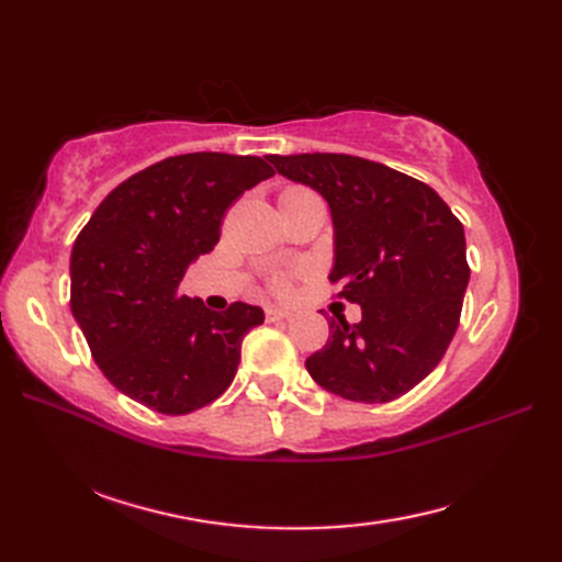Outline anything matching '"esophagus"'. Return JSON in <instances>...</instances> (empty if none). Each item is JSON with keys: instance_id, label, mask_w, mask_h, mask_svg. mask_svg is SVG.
<instances>
[{"instance_id": "esophagus-1", "label": "esophagus", "mask_w": 562, "mask_h": 562, "mask_svg": "<svg viewBox=\"0 0 562 562\" xmlns=\"http://www.w3.org/2000/svg\"><path fill=\"white\" fill-rule=\"evenodd\" d=\"M266 318L282 321V318H290V312H284V308H278V306H266Z\"/></svg>"}]
</instances>
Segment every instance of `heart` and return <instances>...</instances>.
I'll list each match as a JSON object with an SVG mask.
<instances>
[{"label": "heart", "instance_id": "1", "mask_svg": "<svg viewBox=\"0 0 562 562\" xmlns=\"http://www.w3.org/2000/svg\"><path fill=\"white\" fill-rule=\"evenodd\" d=\"M306 193H312V190L300 188V186H292V188L284 190L282 195H306ZM272 288L278 290V292H288V290H290V278H288V274H274V280H272Z\"/></svg>", "mask_w": 562, "mask_h": 562}]
</instances>
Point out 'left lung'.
<instances>
[{
    "label": "left lung",
    "instance_id": "8db88e82",
    "mask_svg": "<svg viewBox=\"0 0 562 562\" xmlns=\"http://www.w3.org/2000/svg\"><path fill=\"white\" fill-rule=\"evenodd\" d=\"M290 181L326 198L336 229L328 274L362 306L360 324L328 321L324 350L306 360L318 386L348 401L389 403L445 357L459 328L471 268L463 224L432 188L350 154H270Z\"/></svg>",
    "mask_w": 562,
    "mask_h": 562
}]
</instances>
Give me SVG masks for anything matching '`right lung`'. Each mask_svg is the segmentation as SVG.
<instances>
[{"mask_svg":"<svg viewBox=\"0 0 562 562\" xmlns=\"http://www.w3.org/2000/svg\"><path fill=\"white\" fill-rule=\"evenodd\" d=\"M274 171L260 157H169L111 190L71 248L69 306L111 384L147 408L186 415L234 381L262 308L212 312L181 294L190 262L220 241L244 190Z\"/></svg>","mask_w":562,"mask_h":562,"instance_id":"right-lung-1","label":"right lung"}]
</instances>
